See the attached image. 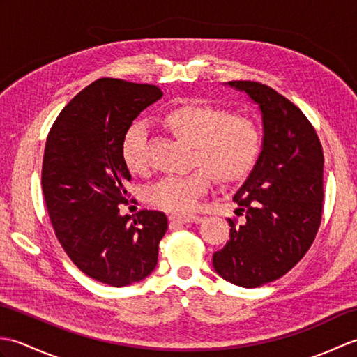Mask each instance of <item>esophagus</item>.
Wrapping results in <instances>:
<instances>
[{
  "instance_id": "1",
  "label": "esophagus",
  "mask_w": 357,
  "mask_h": 357,
  "mask_svg": "<svg viewBox=\"0 0 357 357\" xmlns=\"http://www.w3.org/2000/svg\"><path fill=\"white\" fill-rule=\"evenodd\" d=\"M172 222H178V224H192V222H201L202 218L201 216H185V215H172L170 216Z\"/></svg>"
}]
</instances>
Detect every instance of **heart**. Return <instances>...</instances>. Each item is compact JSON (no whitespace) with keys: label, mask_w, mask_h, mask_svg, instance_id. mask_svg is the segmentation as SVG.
Masks as SVG:
<instances>
[{"label":"heart","mask_w":357,"mask_h":357,"mask_svg":"<svg viewBox=\"0 0 357 357\" xmlns=\"http://www.w3.org/2000/svg\"><path fill=\"white\" fill-rule=\"evenodd\" d=\"M164 123L184 142L195 146L196 162H202L224 183L244 176L259 155L261 132L253 121L227 115L213 105H179L167 113ZM147 138L146 121H136L124 136L123 158L135 173L147 170ZM208 171L198 169L188 174L164 176L146 188V198L155 207L190 213L211 185Z\"/></svg>","instance_id":"heart-1"}]
</instances>
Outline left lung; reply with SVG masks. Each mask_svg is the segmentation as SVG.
<instances>
[{
    "instance_id": "1",
    "label": "left lung",
    "mask_w": 357,
    "mask_h": 357,
    "mask_svg": "<svg viewBox=\"0 0 357 357\" xmlns=\"http://www.w3.org/2000/svg\"><path fill=\"white\" fill-rule=\"evenodd\" d=\"M261 110L262 147L234 193L245 222L229 219L230 239L213 255L229 282L255 288L284 276L313 244L322 218L324 153L307 116L285 96L255 81H229Z\"/></svg>"
}]
</instances>
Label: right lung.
<instances>
[{"instance_id": "obj_1", "label": "right lung", "mask_w": 357, "mask_h": 357, "mask_svg": "<svg viewBox=\"0 0 357 357\" xmlns=\"http://www.w3.org/2000/svg\"><path fill=\"white\" fill-rule=\"evenodd\" d=\"M162 98L161 89L101 78L59 113L45 141L41 184L59 244L98 282L126 287L155 270L167 231L162 211L121 215L132 179L123 141L133 119Z\"/></svg>"}]
</instances>
